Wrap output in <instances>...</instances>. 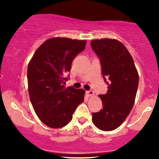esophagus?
<instances>
[{
	"instance_id": "1",
	"label": "esophagus",
	"mask_w": 159,
	"mask_h": 159,
	"mask_svg": "<svg viewBox=\"0 0 159 159\" xmlns=\"http://www.w3.org/2000/svg\"><path fill=\"white\" fill-rule=\"evenodd\" d=\"M86 93H87V95H88V97H93V96H94V95H95L94 92H93V91H92V90L87 91Z\"/></svg>"
}]
</instances>
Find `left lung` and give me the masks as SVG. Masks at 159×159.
Returning a JSON list of instances; mask_svg holds the SVG:
<instances>
[{
    "mask_svg": "<svg viewBox=\"0 0 159 159\" xmlns=\"http://www.w3.org/2000/svg\"><path fill=\"white\" fill-rule=\"evenodd\" d=\"M90 44L101 61L102 74L108 85L107 93L99 95L103 109L93 113V122L99 129L112 131L125 121L133 107L138 72L132 56L120 41L96 39Z\"/></svg>",
    "mask_w": 159,
    "mask_h": 159,
    "instance_id": "left-lung-1",
    "label": "left lung"
}]
</instances>
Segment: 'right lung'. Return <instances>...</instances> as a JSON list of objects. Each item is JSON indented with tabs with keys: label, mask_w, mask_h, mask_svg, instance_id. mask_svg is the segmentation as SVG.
Instances as JSON below:
<instances>
[{
	"label": "right lung",
	"mask_w": 159,
	"mask_h": 159,
	"mask_svg": "<svg viewBox=\"0 0 159 159\" xmlns=\"http://www.w3.org/2000/svg\"><path fill=\"white\" fill-rule=\"evenodd\" d=\"M87 41L51 38L34 52L27 68L28 91L32 105L40 120L58 129L70 122L77 106L84 101L83 89L66 88L65 74L71 63L85 48Z\"/></svg>",
	"instance_id": "1"
}]
</instances>
